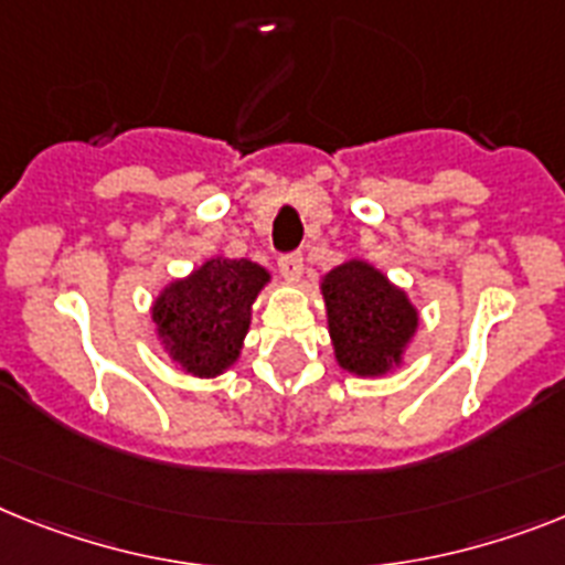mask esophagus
<instances>
[{"mask_svg": "<svg viewBox=\"0 0 565 565\" xmlns=\"http://www.w3.org/2000/svg\"><path fill=\"white\" fill-rule=\"evenodd\" d=\"M278 269H281V275L287 278V281H298L301 273H305V255L301 253L281 255V258H278Z\"/></svg>", "mask_w": 565, "mask_h": 565, "instance_id": "34e87169", "label": "esophagus"}]
</instances>
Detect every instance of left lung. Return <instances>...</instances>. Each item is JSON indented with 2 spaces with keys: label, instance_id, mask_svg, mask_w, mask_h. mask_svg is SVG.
<instances>
[{
  "label": "left lung",
  "instance_id": "left-lung-1",
  "mask_svg": "<svg viewBox=\"0 0 565 565\" xmlns=\"http://www.w3.org/2000/svg\"><path fill=\"white\" fill-rule=\"evenodd\" d=\"M335 362L355 376H382L402 362L419 327L405 290L367 260H344L321 278Z\"/></svg>",
  "mask_w": 565,
  "mask_h": 565
}]
</instances>
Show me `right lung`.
<instances>
[{
	"mask_svg": "<svg viewBox=\"0 0 565 565\" xmlns=\"http://www.w3.org/2000/svg\"><path fill=\"white\" fill-rule=\"evenodd\" d=\"M267 281L269 273L260 264L215 255L163 287L151 305V321L166 353L192 376L224 373L238 362L253 301Z\"/></svg>",
	"mask_w": 565,
	"mask_h": 565,
	"instance_id": "right-lung-1",
	"label": "right lung"
}]
</instances>
